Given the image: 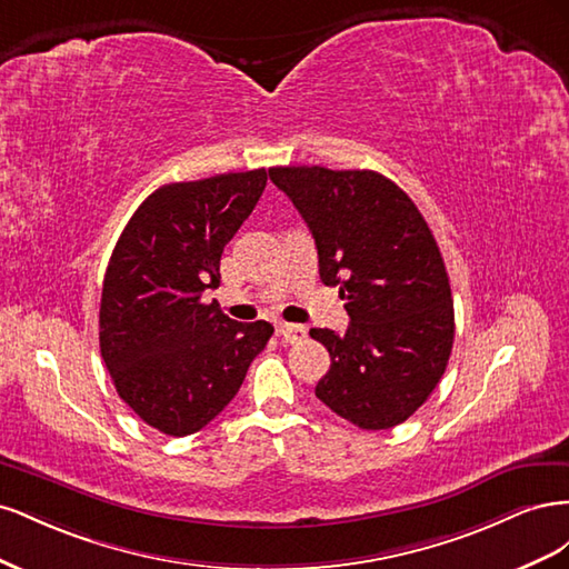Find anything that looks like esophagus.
<instances>
[{
    "label": "esophagus",
    "instance_id": "obj_1",
    "mask_svg": "<svg viewBox=\"0 0 569 569\" xmlns=\"http://www.w3.org/2000/svg\"><path fill=\"white\" fill-rule=\"evenodd\" d=\"M278 335L287 341V343H297L306 339V327L303 325H289V322H280L278 325Z\"/></svg>",
    "mask_w": 569,
    "mask_h": 569
}]
</instances>
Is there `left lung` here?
I'll return each mask as SVG.
<instances>
[{
	"instance_id": "1",
	"label": "left lung",
	"mask_w": 569,
	"mask_h": 569,
	"mask_svg": "<svg viewBox=\"0 0 569 569\" xmlns=\"http://www.w3.org/2000/svg\"><path fill=\"white\" fill-rule=\"evenodd\" d=\"M270 180L297 206L318 249L320 280L339 284L351 318L313 327L332 366L316 396L360 429L408 420L435 391L453 349V299L418 206L375 170L278 166Z\"/></svg>"
}]
</instances>
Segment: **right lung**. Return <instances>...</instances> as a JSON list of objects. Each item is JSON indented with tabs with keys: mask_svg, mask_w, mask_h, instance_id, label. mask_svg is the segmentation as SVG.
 <instances>
[{
	"mask_svg": "<svg viewBox=\"0 0 569 569\" xmlns=\"http://www.w3.org/2000/svg\"><path fill=\"white\" fill-rule=\"evenodd\" d=\"M266 168L163 184L132 213L104 274L99 349L134 416L168 437L209 425L242 387L272 325L237 322L203 291L261 199Z\"/></svg>",
	"mask_w": 569,
	"mask_h": 569,
	"instance_id": "right-lung-1",
	"label": "right lung"
}]
</instances>
